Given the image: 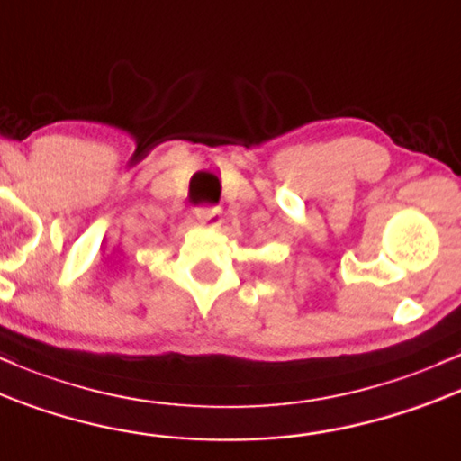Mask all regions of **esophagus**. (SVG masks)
<instances>
[{
	"label": "esophagus",
	"instance_id": "34e87169",
	"mask_svg": "<svg viewBox=\"0 0 461 461\" xmlns=\"http://www.w3.org/2000/svg\"><path fill=\"white\" fill-rule=\"evenodd\" d=\"M195 217H198L203 224L217 226L220 224V209H215V206H200V209H195Z\"/></svg>",
	"mask_w": 461,
	"mask_h": 461
}]
</instances>
